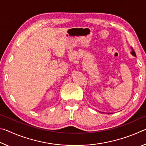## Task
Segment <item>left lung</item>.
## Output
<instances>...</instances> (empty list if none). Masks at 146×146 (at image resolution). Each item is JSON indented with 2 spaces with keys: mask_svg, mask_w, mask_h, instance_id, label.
Returning <instances> with one entry per match:
<instances>
[{
  "mask_svg": "<svg viewBox=\"0 0 146 146\" xmlns=\"http://www.w3.org/2000/svg\"><path fill=\"white\" fill-rule=\"evenodd\" d=\"M131 48V55H132L133 56H136V53H135V52L134 49H133L132 48ZM102 113H104V112H102Z\"/></svg>",
  "mask_w": 146,
  "mask_h": 146,
  "instance_id": "left-lung-1",
  "label": "left lung"
}]
</instances>
